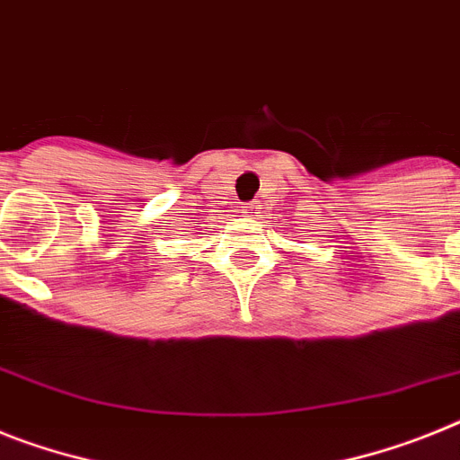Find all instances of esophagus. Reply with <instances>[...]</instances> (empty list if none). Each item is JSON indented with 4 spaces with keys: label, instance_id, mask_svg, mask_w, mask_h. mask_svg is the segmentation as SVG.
<instances>
[{
    "label": "esophagus",
    "instance_id": "34e87169",
    "mask_svg": "<svg viewBox=\"0 0 460 460\" xmlns=\"http://www.w3.org/2000/svg\"><path fill=\"white\" fill-rule=\"evenodd\" d=\"M243 212H245V217H260L257 212H260V206L257 203H245L243 206Z\"/></svg>",
    "mask_w": 460,
    "mask_h": 460
}]
</instances>
